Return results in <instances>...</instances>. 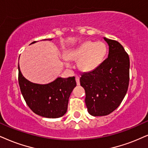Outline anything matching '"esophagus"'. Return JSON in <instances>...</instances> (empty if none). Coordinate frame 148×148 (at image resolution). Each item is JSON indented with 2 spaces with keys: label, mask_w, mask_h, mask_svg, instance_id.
I'll use <instances>...</instances> for the list:
<instances>
[{
  "label": "esophagus",
  "mask_w": 148,
  "mask_h": 148,
  "mask_svg": "<svg viewBox=\"0 0 148 148\" xmlns=\"http://www.w3.org/2000/svg\"><path fill=\"white\" fill-rule=\"evenodd\" d=\"M75 80H76V82H77V85H79V84H80V82H79V77H78V76H76Z\"/></svg>",
  "instance_id": "1"
}]
</instances>
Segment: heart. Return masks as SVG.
I'll return each mask as SVG.
<instances>
[{
  "instance_id": "1",
  "label": "heart",
  "mask_w": 148,
  "mask_h": 148,
  "mask_svg": "<svg viewBox=\"0 0 148 148\" xmlns=\"http://www.w3.org/2000/svg\"><path fill=\"white\" fill-rule=\"evenodd\" d=\"M107 53V47L101 41H86L76 49L69 51L66 58L69 60L78 61V67L84 72H90L97 68L104 60ZM65 64L70 66L68 60L65 58Z\"/></svg>"
}]
</instances>
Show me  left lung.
I'll use <instances>...</instances> for the list:
<instances>
[{
  "instance_id": "obj_1",
  "label": "left lung",
  "mask_w": 148,
  "mask_h": 148,
  "mask_svg": "<svg viewBox=\"0 0 148 148\" xmlns=\"http://www.w3.org/2000/svg\"><path fill=\"white\" fill-rule=\"evenodd\" d=\"M109 47L108 58L95 70L84 73L80 84L86 92L85 103L90 114L108 115L117 108L129 85L130 59L117 41L103 38Z\"/></svg>"
}]
</instances>
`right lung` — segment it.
Listing matches in <instances>:
<instances>
[{
	"mask_svg": "<svg viewBox=\"0 0 148 148\" xmlns=\"http://www.w3.org/2000/svg\"><path fill=\"white\" fill-rule=\"evenodd\" d=\"M36 42L34 41L30 45ZM18 82L27 106L36 114L46 118H58L64 115L69 97L76 86L75 77H58L46 84L33 83L23 75L19 65Z\"/></svg>",
	"mask_w": 148,
	"mask_h": 148,
	"instance_id": "1",
	"label": "right lung"
}]
</instances>
